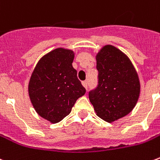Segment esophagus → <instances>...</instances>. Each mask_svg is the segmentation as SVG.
<instances>
[{
    "instance_id": "1",
    "label": "esophagus",
    "mask_w": 160,
    "mask_h": 160,
    "mask_svg": "<svg viewBox=\"0 0 160 160\" xmlns=\"http://www.w3.org/2000/svg\"><path fill=\"white\" fill-rule=\"evenodd\" d=\"M82 85H83V86L85 87V88L87 89V87H88V82H87L86 80H85V81H82Z\"/></svg>"
}]
</instances>
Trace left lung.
I'll use <instances>...</instances> for the list:
<instances>
[{
	"label": "left lung",
	"instance_id": "1",
	"mask_svg": "<svg viewBox=\"0 0 160 160\" xmlns=\"http://www.w3.org/2000/svg\"><path fill=\"white\" fill-rule=\"evenodd\" d=\"M97 85L89 91L96 115L114 122L128 114L137 103L140 84L137 72L123 53L107 45L96 56Z\"/></svg>",
	"mask_w": 160,
	"mask_h": 160
}]
</instances>
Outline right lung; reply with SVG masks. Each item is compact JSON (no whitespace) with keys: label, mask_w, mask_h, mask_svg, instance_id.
<instances>
[{"label":"right lung","mask_w":160,"mask_h":160,"mask_svg":"<svg viewBox=\"0 0 160 160\" xmlns=\"http://www.w3.org/2000/svg\"><path fill=\"white\" fill-rule=\"evenodd\" d=\"M73 60V51L56 48L38 61L29 81L32 104L52 123L69 115L78 98L86 91L72 66Z\"/></svg>","instance_id":"1"}]
</instances>
